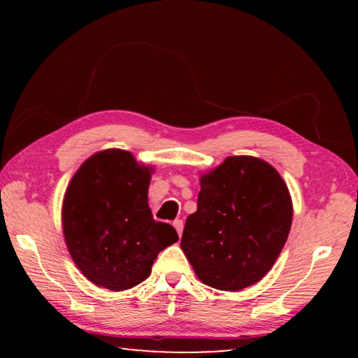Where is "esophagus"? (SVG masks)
Segmentation results:
<instances>
[{
	"label": "esophagus",
	"instance_id": "1",
	"mask_svg": "<svg viewBox=\"0 0 358 358\" xmlns=\"http://www.w3.org/2000/svg\"><path fill=\"white\" fill-rule=\"evenodd\" d=\"M173 227L177 229V232H178V235L181 237V234H183V221H181V220H175V221H173Z\"/></svg>",
	"mask_w": 358,
	"mask_h": 358
}]
</instances>
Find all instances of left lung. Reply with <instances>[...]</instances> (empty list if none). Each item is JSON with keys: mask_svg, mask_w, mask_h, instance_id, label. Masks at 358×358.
<instances>
[{"mask_svg": "<svg viewBox=\"0 0 358 358\" xmlns=\"http://www.w3.org/2000/svg\"><path fill=\"white\" fill-rule=\"evenodd\" d=\"M292 215L289 189L273 166L229 156L201 177L197 211L187 216L180 246L203 284L235 292L268 273Z\"/></svg>", "mask_w": 358, "mask_h": 358, "instance_id": "left-lung-1", "label": "left lung"}]
</instances>
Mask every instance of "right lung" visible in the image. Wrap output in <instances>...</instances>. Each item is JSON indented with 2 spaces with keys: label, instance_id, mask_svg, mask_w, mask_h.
<instances>
[{
  "label": "right lung",
  "instance_id": "obj_1",
  "mask_svg": "<svg viewBox=\"0 0 358 358\" xmlns=\"http://www.w3.org/2000/svg\"><path fill=\"white\" fill-rule=\"evenodd\" d=\"M153 167L129 151L104 150L78 167L63 199L64 241L85 278L113 292L137 286L162 250L178 240L153 220L148 186Z\"/></svg>",
  "mask_w": 358,
  "mask_h": 358
}]
</instances>
